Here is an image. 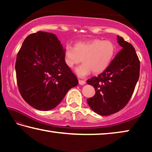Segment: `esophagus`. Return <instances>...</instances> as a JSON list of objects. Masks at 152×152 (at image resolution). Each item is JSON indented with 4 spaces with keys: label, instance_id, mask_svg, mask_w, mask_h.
Masks as SVG:
<instances>
[{
    "label": "esophagus",
    "instance_id": "1",
    "mask_svg": "<svg viewBox=\"0 0 152 152\" xmlns=\"http://www.w3.org/2000/svg\"><path fill=\"white\" fill-rule=\"evenodd\" d=\"M80 85H84V84H86V82L84 80H78Z\"/></svg>",
    "mask_w": 152,
    "mask_h": 152
}]
</instances>
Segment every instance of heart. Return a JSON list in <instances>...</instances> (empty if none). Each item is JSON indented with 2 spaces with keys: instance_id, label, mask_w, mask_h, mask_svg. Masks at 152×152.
Masks as SVG:
<instances>
[{
  "instance_id": "1",
  "label": "heart",
  "mask_w": 152,
  "mask_h": 152,
  "mask_svg": "<svg viewBox=\"0 0 152 152\" xmlns=\"http://www.w3.org/2000/svg\"><path fill=\"white\" fill-rule=\"evenodd\" d=\"M116 48L110 40L95 39L88 42H77L74 48L68 44L64 51V62L68 68L82 61L83 64L76 68L75 72L84 78L92 72L99 74L104 71L111 62Z\"/></svg>"
}]
</instances>
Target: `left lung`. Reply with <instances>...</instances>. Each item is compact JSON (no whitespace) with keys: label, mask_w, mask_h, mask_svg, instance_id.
<instances>
[{"label":"left lung","mask_w":152,"mask_h":152,"mask_svg":"<svg viewBox=\"0 0 152 152\" xmlns=\"http://www.w3.org/2000/svg\"><path fill=\"white\" fill-rule=\"evenodd\" d=\"M117 42L122 50L108 68L86 81L96 91L87 102L94 112L102 116L119 111L128 103L140 77V63L135 48L119 35Z\"/></svg>","instance_id":"1"}]
</instances>
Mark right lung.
Segmentation results:
<instances>
[{
  "label": "right lung",
  "mask_w": 152,
  "mask_h": 152,
  "mask_svg": "<svg viewBox=\"0 0 152 152\" xmlns=\"http://www.w3.org/2000/svg\"><path fill=\"white\" fill-rule=\"evenodd\" d=\"M64 50L56 35L38 31L26 37L17 56V85L32 107L50 110L57 107L78 80L64 62Z\"/></svg>",
  "instance_id": "1"
}]
</instances>
